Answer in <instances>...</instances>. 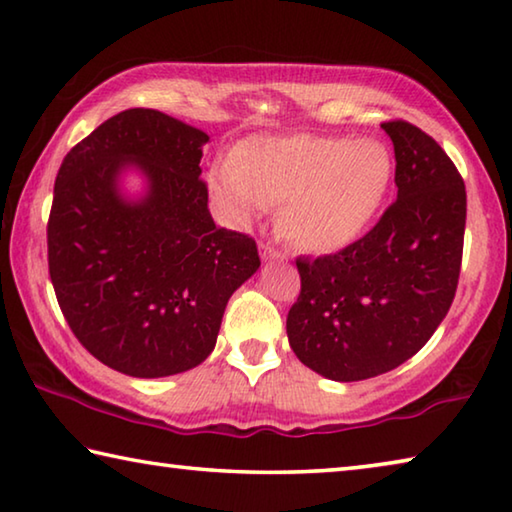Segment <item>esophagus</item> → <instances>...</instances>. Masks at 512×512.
I'll list each match as a JSON object with an SVG mask.
<instances>
[{
    "label": "esophagus",
    "instance_id": "esophagus-1",
    "mask_svg": "<svg viewBox=\"0 0 512 512\" xmlns=\"http://www.w3.org/2000/svg\"><path fill=\"white\" fill-rule=\"evenodd\" d=\"M259 255H262L264 262H273V259H284L287 255L275 250L271 244H259Z\"/></svg>",
    "mask_w": 512,
    "mask_h": 512
}]
</instances>
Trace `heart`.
<instances>
[{"label": "heart", "mask_w": 512, "mask_h": 512, "mask_svg": "<svg viewBox=\"0 0 512 512\" xmlns=\"http://www.w3.org/2000/svg\"><path fill=\"white\" fill-rule=\"evenodd\" d=\"M393 173V153L375 137H253L230 153L214 192L237 223L282 203V235L307 253L325 255L348 248L370 228Z\"/></svg>", "instance_id": "heart-1"}]
</instances>
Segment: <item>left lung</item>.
Segmentation results:
<instances>
[{
	"mask_svg": "<svg viewBox=\"0 0 512 512\" xmlns=\"http://www.w3.org/2000/svg\"><path fill=\"white\" fill-rule=\"evenodd\" d=\"M381 128L395 146L397 201L348 248L296 259L291 350L334 381L370 379L411 359L443 323L461 275V173L418 126L395 119Z\"/></svg>",
	"mask_w": 512,
	"mask_h": 512,
	"instance_id": "left-lung-1",
	"label": "left lung"
}]
</instances>
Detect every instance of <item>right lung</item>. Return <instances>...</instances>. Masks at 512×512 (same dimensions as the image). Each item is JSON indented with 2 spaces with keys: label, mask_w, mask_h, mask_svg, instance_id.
<instances>
[{
  "label": "right lung",
  "mask_w": 512,
  "mask_h": 512,
  "mask_svg": "<svg viewBox=\"0 0 512 512\" xmlns=\"http://www.w3.org/2000/svg\"><path fill=\"white\" fill-rule=\"evenodd\" d=\"M207 133L160 110L110 117L60 164L49 275L76 339L108 368L155 379L216 345L232 293L259 268L253 237L216 228L201 180ZM128 168L145 192L120 189Z\"/></svg>",
  "instance_id": "obj_1"
}]
</instances>
